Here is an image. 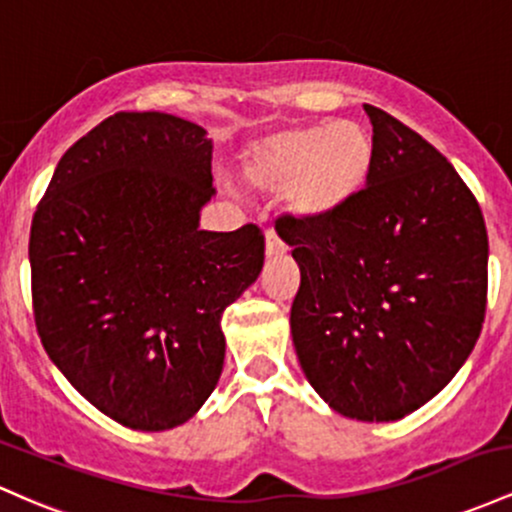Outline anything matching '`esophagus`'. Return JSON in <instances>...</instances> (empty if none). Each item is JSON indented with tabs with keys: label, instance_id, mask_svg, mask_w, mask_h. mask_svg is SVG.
Segmentation results:
<instances>
[{
	"label": "esophagus",
	"instance_id": "34e87169",
	"mask_svg": "<svg viewBox=\"0 0 512 512\" xmlns=\"http://www.w3.org/2000/svg\"><path fill=\"white\" fill-rule=\"evenodd\" d=\"M285 254V244L278 239V234L273 232V229H268L266 232V256L273 258V256H280Z\"/></svg>",
	"mask_w": 512,
	"mask_h": 512
}]
</instances>
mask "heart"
I'll return each mask as SVG.
<instances>
[{
  "instance_id": "heart-1",
  "label": "heart",
  "mask_w": 512,
  "mask_h": 512,
  "mask_svg": "<svg viewBox=\"0 0 512 512\" xmlns=\"http://www.w3.org/2000/svg\"><path fill=\"white\" fill-rule=\"evenodd\" d=\"M375 162L372 135L360 123L290 125L258 137L241 154V174L261 193H283L290 215L319 222L348 208Z\"/></svg>"
}]
</instances>
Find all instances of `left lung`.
<instances>
[{
  "instance_id": "obj_1",
  "label": "left lung",
  "mask_w": 512,
  "mask_h": 512,
  "mask_svg": "<svg viewBox=\"0 0 512 512\" xmlns=\"http://www.w3.org/2000/svg\"><path fill=\"white\" fill-rule=\"evenodd\" d=\"M375 162L333 217H285L300 266L292 343L333 411L399 421L457 375L486 314L488 234L455 166L365 103Z\"/></svg>"
}]
</instances>
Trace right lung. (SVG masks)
<instances>
[{
  "label": "right lung",
  "mask_w": 512,
  "mask_h": 512,
  "mask_svg": "<svg viewBox=\"0 0 512 512\" xmlns=\"http://www.w3.org/2000/svg\"><path fill=\"white\" fill-rule=\"evenodd\" d=\"M212 140L116 113L62 154L28 241L33 317L67 382L132 430L186 423L225 363L222 312L258 278L263 232L198 229Z\"/></svg>",
  "instance_id": "right-lung-1"
}]
</instances>
